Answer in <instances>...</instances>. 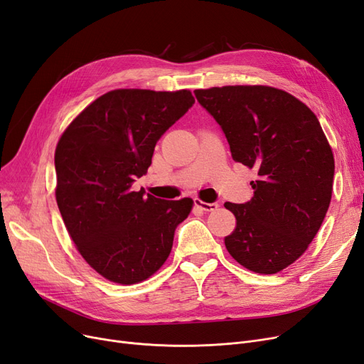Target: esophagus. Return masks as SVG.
Listing matches in <instances>:
<instances>
[{
    "label": "esophagus",
    "instance_id": "esophagus-1",
    "mask_svg": "<svg viewBox=\"0 0 364 364\" xmlns=\"http://www.w3.org/2000/svg\"><path fill=\"white\" fill-rule=\"evenodd\" d=\"M196 206L200 208L201 210L205 212H212V210H216L218 209V203H206V201H201L200 198H196Z\"/></svg>",
    "mask_w": 364,
    "mask_h": 364
}]
</instances>
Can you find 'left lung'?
Wrapping results in <instances>:
<instances>
[{
	"mask_svg": "<svg viewBox=\"0 0 364 364\" xmlns=\"http://www.w3.org/2000/svg\"><path fill=\"white\" fill-rule=\"evenodd\" d=\"M194 94L221 125L232 159L258 174L248 203L224 205L236 216L225 248L248 270L278 273L308 250L330 206L328 140L315 113L282 90L235 85Z\"/></svg>",
	"mask_w": 364,
	"mask_h": 364,
	"instance_id": "1",
	"label": "left lung"
}]
</instances>
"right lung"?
Listing matches in <instances>:
<instances>
[{"mask_svg": "<svg viewBox=\"0 0 364 364\" xmlns=\"http://www.w3.org/2000/svg\"><path fill=\"white\" fill-rule=\"evenodd\" d=\"M191 91L113 90L86 106L58 140L55 197L76 250L97 273L139 284L170 255L191 198L133 191L155 144L194 105Z\"/></svg>", "mask_w": 364, "mask_h": 364, "instance_id": "1", "label": "right lung"}]
</instances>
